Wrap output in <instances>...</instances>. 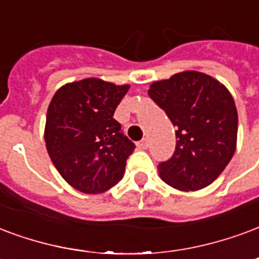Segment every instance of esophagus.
<instances>
[{"label":"esophagus","mask_w":259,"mask_h":259,"mask_svg":"<svg viewBox=\"0 0 259 259\" xmlns=\"http://www.w3.org/2000/svg\"><path fill=\"white\" fill-rule=\"evenodd\" d=\"M137 147H139L140 149H147L148 148V139H141L137 143Z\"/></svg>","instance_id":"1"}]
</instances>
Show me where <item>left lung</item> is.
Instances as JSON below:
<instances>
[{"instance_id": "obj_1", "label": "left lung", "mask_w": 259, "mask_h": 259, "mask_svg": "<svg viewBox=\"0 0 259 259\" xmlns=\"http://www.w3.org/2000/svg\"><path fill=\"white\" fill-rule=\"evenodd\" d=\"M149 97L176 126V151L159 176L178 191H198L222 173L236 149L237 111L225 86L198 71L155 82Z\"/></svg>"}]
</instances>
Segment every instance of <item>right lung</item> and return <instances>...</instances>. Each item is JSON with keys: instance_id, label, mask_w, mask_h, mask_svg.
<instances>
[{"instance_id": "add662e5", "label": "right lung", "mask_w": 259, "mask_h": 259, "mask_svg": "<svg viewBox=\"0 0 259 259\" xmlns=\"http://www.w3.org/2000/svg\"><path fill=\"white\" fill-rule=\"evenodd\" d=\"M129 85L88 78L61 86L47 114L45 143L61 177L83 193L119 183L136 145L114 119Z\"/></svg>"}]
</instances>
